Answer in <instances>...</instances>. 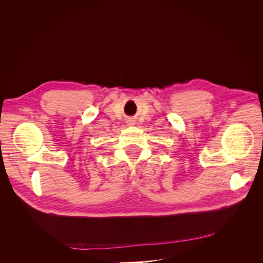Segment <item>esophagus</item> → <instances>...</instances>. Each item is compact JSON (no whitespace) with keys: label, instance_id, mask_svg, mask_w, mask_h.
Returning a JSON list of instances; mask_svg holds the SVG:
<instances>
[{"label":"esophagus","instance_id":"obj_1","mask_svg":"<svg viewBox=\"0 0 263 263\" xmlns=\"http://www.w3.org/2000/svg\"><path fill=\"white\" fill-rule=\"evenodd\" d=\"M128 124H129V125H133V124H134V122L132 121V119H130V121H128Z\"/></svg>","mask_w":263,"mask_h":263}]
</instances>
